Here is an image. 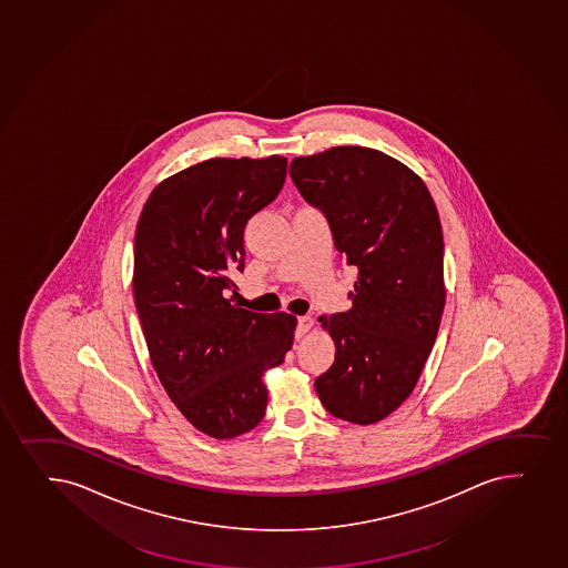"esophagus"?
<instances>
[{"mask_svg":"<svg viewBox=\"0 0 568 568\" xmlns=\"http://www.w3.org/2000/svg\"><path fill=\"white\" fill-rule=\"evenodd\" d=\"M312 317H307V315H304V317H298V325H296V338H302L304 334H307V332H310V328H312Z\"/></svg>","mask_w":568,"mask_h":568,"instance_id":"esophagus-1","label":"esophagus"}]
</instances>
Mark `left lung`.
I'll use <instances>...</instances> for the list:
<instances>
[{
	"label": "left lung",
	"instance_id": "8db88e82",
	"mask_svg": "<svg viewBox=\"0 0 568 568\" xmlns=\"http://www.w3.org/2000/svg\"><path fill=\"white\" fill-rule=\"evenodd\" d=\"M291 179L357 266L353 306L320 317L336 345L315 379L326 412L372 425L406 400L433 351L446 304L440 217L417 173L376 149L332 148L291 162Z\"/></svg>",
	"mask_w": 568,
	"mask_h": 568
}]
</instances>
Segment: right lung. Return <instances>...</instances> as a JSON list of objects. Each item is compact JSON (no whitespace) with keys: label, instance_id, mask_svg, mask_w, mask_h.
I'll return each mask as SVG.
<instances>
[{"label":"right lung","instance_id":"add662e5","mask_svg":"<svg viewBox=\"0 0 568 568\" xmlns=\"http://www.w3.org/2000/svg\"><path fill=\"white\" fill-rule=\"evenodd\" d=\"M287 159H210L162 181L134 242V300L156 376L200 433L236 438L264 417L262 376L293 347L296 317L234 306L243 230L274 202Z\"/></svg>","mask_w":568,"mask_h":568}]
</instances>
